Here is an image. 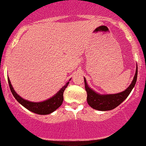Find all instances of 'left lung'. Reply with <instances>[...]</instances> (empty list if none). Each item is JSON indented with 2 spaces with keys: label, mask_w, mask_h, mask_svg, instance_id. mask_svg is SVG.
<instances>
[{
  "label": "left lung",
  "mask_w": 146,
  "mask_h": 146,
  "mask_svg": "<svg viewBox=\"0 0 146 146\" xmlns=\"http://www.w3.org/2000/svg\"><path fill=\"white\" fill-rule=\"evenodd\" d=\"M137 75H138V67H136V73L131 84L129 85L127 89L119 93L110 94V95H100L95 92L90 87H88L86 80L84 78L85 90L88 95L87 101L88 104L92 108L100 111H109L116 108L127 98L130 92H131L132 89L134 88L137 80Z\"/></svg>",
  "instance_id": "obj_1"
}]
</instances>
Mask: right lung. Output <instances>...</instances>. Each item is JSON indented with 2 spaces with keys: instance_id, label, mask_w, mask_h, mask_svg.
<instances>
[{
  "instance_id": "1",
  "label": "right lung",
  "mask_w": 146,
  "mask_h": 146,
  "mask_svg": "<svg viewBox=\"0 0 146 146\" xmlns=\"http://www.w3.org/2000/svg\"><path fill=\"white\" fill-rule=\"evenodd\" d=\"M8 80L12 94L13 95L14 98L17 100V101L29 111H32L35 114H42V115L51 114L62 104L63 101H64V92L69 84V82H66V85L54 97L51 98L50 99L44 102H33L24 100L21 97L19 96L13 89L10 79L8 78Z\"/></svg>"
}]
</instances>
